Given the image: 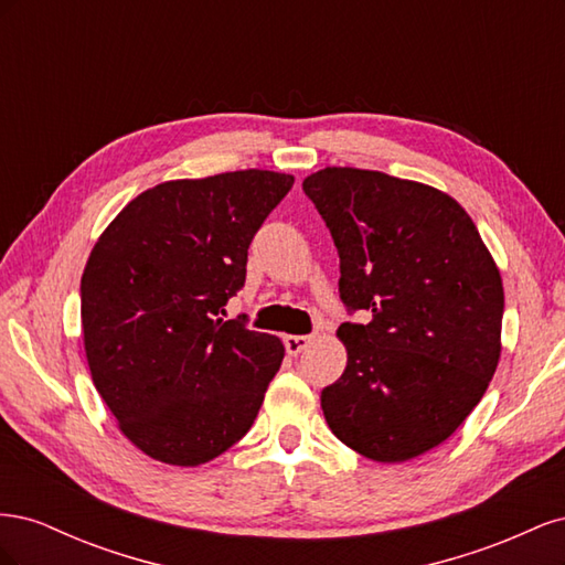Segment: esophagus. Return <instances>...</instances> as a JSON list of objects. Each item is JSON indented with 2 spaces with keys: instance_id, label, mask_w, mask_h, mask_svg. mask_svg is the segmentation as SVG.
I'll use <instances>...</instances> for the list:
<instances>
[{
  "instance_id": "esophagus-1",
  "label": "esophagus",
  "mask_w": 565,
  "mask_h": 565,
  "mask_svg": "<svg viewBox=\"0 0 565 565\" xmlns=\"http://www.w3.org/2000/svg\"><path fill=\"white\" fill-rule=\"evenodd\" d=\"M313 341V337L309 334H287L285 337V349L289 355H299L306 347H309Z\"/></svg>"
}]
</instances>
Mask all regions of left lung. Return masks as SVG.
<instances>
[{
  "label": "left lung",
  "mask_w": 565,
  "mask_h": 565,
  "mask_svg": "<svg viewBox=\"0 0 565 565\" xmlns=\"http://www.w3.org/2000/svg\"><path fill=\"white\" fill-rule=\"evenodd\" d=\"M303 193L339 252L347 370L324 386L332 434L398 465L448 440L483 398L502 353L500 268L461 204L419 181L324 167Z\"/></svg>",
  "instance_id": "8db88e82"
}]
</instances>
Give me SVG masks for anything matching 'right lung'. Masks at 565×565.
Returning <instances> with one entry per match:
<instances>
[{
  "mask_svg": "<svg viewBox=\"0 0 565 565\" xmlns=\"http://www.w3.org/2000/svg\"><path fill=\"white\" fill-rule=\"evenodd\" d=\"M295 177L243 169L148 188L82 273V337L96 391L143 455L198 467L241 440L285 358L278 337L226 320L247 249Z\"/></svg>",
  "mask_w": 565,
  "mask_h": 565,
  "instance_id": "right-lung-1",
  "label": "right lung"
}]
</instances>
